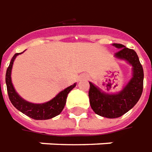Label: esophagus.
<instances>
[{"instance_id":"1","label":"esophagus","mask_w":152,"mask_h":152,"mask_svg":"<svg viewBox=\"0 0 152 152\" xmlns=\"http://www.w3.org/2000/svg\"><path fill=\"white\" fill-rule=\"evenodd\" d=\"M87 79V76H82L81 78H79V81H82V80H85Z\"/></svg>"}]
</instances>
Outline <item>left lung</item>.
I'll return each instance as SVG.
<instances>
[{"mask_svg":"<svg viewBox=\"0 0 152 152\" xmlns=\"http://www.w3.org/2000/svg\"><path fill=\"white\" fill-rule=\"evenodd\" d=\"M120 50L114 57L126 61L132 66V75L120 92L108 94L89 82L90 105L96 114L103 118H117L127 113L140 99L143 90L144 73L137 53L121 44H113Z\"/></svg>","mask_w":152,"mask_h":152,"instance_id":"1","label":"left lung"}]
</instances>
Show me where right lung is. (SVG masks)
I'll return each mask as SVG.
<instances>
[{
  "label": "right lung",
  "instance_id": "obj_1",
  "mask_svg": "<svg viewBox=\"0 0 152 152\" xmlns=\"http://www.w3.org/2000/svg\"><path fill=\"white\" fill-rule=\"evenodd\" d=\"M22 53L15 54L11 58L10 65L6 70V83L10 102L13 104V106L20 112H21L22 113L35 120H47L58 116L65 106L68 94L76 86V83H74L73 85L62 90L54 98L48 102L43 103H33L26 101L17 94L11 81V70L15 59L19 54Z\"/></svg>",
  "mask_w": 152,
  "mask_h": 152
}]
</instances>
